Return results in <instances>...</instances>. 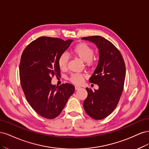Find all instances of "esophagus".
Returning <instances> with one entry per match:
<instances>
[{
  "instance_id": "obj_1",
  "label": "esophagus",
  "mask_w": 149,
  "mask_h": 149,
  "mask_svg": "<svg viewBox=\"0 0 149 149\" xmlns=\"http://www.w3.org/2000/svg\"><path fill=\"white\" fill-rule=\"evenodd\" d=\"M74 88H75V89H76V90H78V89H79L81 88L80 86H75Z\"/></svg>"
}]
</instances>
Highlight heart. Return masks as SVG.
Wrapping results in <instances>:
<instances>
[{
  "mask_svg": "<svg viewBox=\"0 0 149 149\" xmlns=\"http://www.w3.org/2000/svg\"><path fill=\"white\" fill-rule=\"evenodd\" d=\"M71 52L75 56H77L83 61H86L88 65H92L94 63L93 57L94 54L93 49L84 43H80L76 45L72 48ZM68 63V57L65 53H63L58 58V65L61 70L66 69ZM86 75L81 73L72 74L70 78V81L74 84H80L83 81Z\"/></svg>",
  "mask_w": 149,
  "mask_h": 149,
  "instance_id": "heart-1",
  "label": "heart"
}]
</instances>
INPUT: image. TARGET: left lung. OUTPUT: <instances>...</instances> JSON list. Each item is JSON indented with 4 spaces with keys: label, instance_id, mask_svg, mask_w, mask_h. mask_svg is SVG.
Listing matches in <instances>:
<instances>
[{
    "label": "left lung",
    "instance_id": "obj_1",
    "mask_svg": "<svg viewBox=\"0 0 149 149\" xmlns=\"http://www.w3.org/2000/svg\"><path fill=\"white\" fill-rule=\"evenodd\" d=\"M81 39L91 42L99 49L100 58L89 82L98 85L94 91L86 88L88 96L83 103L86 112L94 119L101 120L113 111L123 91L125 65L121 53L109 40L101 36Z\"/></svg>",
    "mask_w": 149,
    "mask_h": 149
}]
</instances>
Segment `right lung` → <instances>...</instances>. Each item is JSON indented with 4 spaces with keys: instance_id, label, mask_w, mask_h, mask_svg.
<instances>
[{
    "instance_id": "1",
    "label": "right lung",
    "mask_w": 149,
    "mask_h": 149,
    "mask_svg": "<svg viewBox=\"0 0 149 149\" xmlns=\"http://www.w3.org/2000/svg\"><path fill=\"white\" fill-rule=\"evenodd\" d=\"M73 40L41 37L31 42L24 50L19 66L22 88L29 104L45 118L59 116L74 92L71 84L60 86L52 84V77L60 74L58 60Z\"/></svg>"
}]
</instances>
